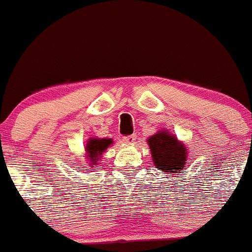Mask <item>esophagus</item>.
<instances>
[{"mask_svg": "<svg viewBox=\"0 0 252 252\" xmlns=\"http://www.w3.org/2000/svg\"><path fill=\"white\" fill-rule=\"evenodd\" d=\"M136 141V134H130V136H126L123 138V142L126 143V145H133Z\"/></svg>", "mask_w": 252, "mask_h": 252, "instance_id": "34e87169", "label": "esophagus"}]
</instances>
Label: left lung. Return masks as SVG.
<instances>
[{
    "label": "left lung",
    "instance_id": "left-lung-1",
    "mask_svg": "<svg viewBox=\"0 0 252 252\" xmlns=\"http://www.w3.org/2000/svg\"><path fill=\"white\" fill-rule=\"evenodd\" d=\"M151 149L152 160L158 170L172 174L183 173L186 169L187 150L169 132H158L147 139Z\"/></svg>",
    "mask_w": 252,
    "mask_h": 252
}]
</instances>
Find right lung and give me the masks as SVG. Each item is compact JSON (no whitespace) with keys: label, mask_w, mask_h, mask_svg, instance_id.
Wrapping results in <instances>:
<instances>
[{"label":"right lung","mask_w":252,"mask_h":252,"mask_svg":"<svg viewBox=\"0 0 252 252\" xmlns=\"http://www.w3.org/2000/svg\"><path fill=\"white\" fill-rule=\"evenodd\" d=\"M111 139L107 138H92L88 141L86 146L87 154H88V160H90V165H96L97 160H98V156L102 154V151L109 147L111 145Z\"/></svg>","instance_id":"add662e5"}]
</instances>
